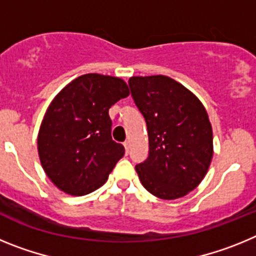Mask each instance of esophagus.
I'll return each instance as SVG.
<instances>
[{"label":"esophagus","instance_id":"1","mask_svg":"<svg viewBox=\"0 0 256 256\" xmlns=\"http://www.w3.org/2000/svg\"><path fill=\"white\" fill-rule=\"evenodd\" d=\"M123 144H124V148H126V154L128 155V152H130V142L126 141Z\"/></svg>","mask_w":256,"mask_h":256}]
</instances>
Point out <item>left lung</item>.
<instances>
[{
  "mask_svg": "<svg viewBox=\"0 0 256 256\" xmlns=\"http://www.w3.org/2000/svg\"><path fill=\"white\" fill-rule=\"evenodd\" d=\"M148 133V156L136 165L144 187L164 200L186 196L204 180L212 158L208 112L195 94L165 76L128 80Z\"/></svg>",
  "mask_w": 256,
  "mask_h": 256,
  "instance_id": "obj_1",
  "label": "left lung"
}]
</instances>
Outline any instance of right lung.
Masks as SVG:
<instances>
[{"label":"right lung","instance_id":"obj_1","mask_svg":"<svg viewBox=\"0 0 256 256\" xmlns=\"http://www.w3.org/2000/svg\"><path fill=\"white\" fill-rule=\"evenodd\" d=\"M130 94L115 76L84 74L52 100L38 133V154L47 177L61 191L83 196L101 187L124 146L112 138L108 108Z\"/></svg>","mask_w":256,"mask_h":256}]
</instances>
